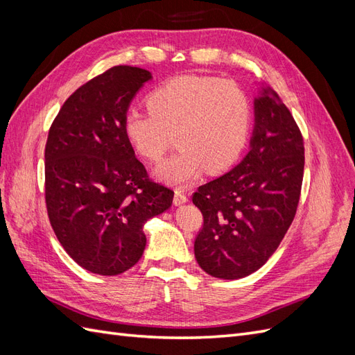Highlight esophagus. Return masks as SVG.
Listing matches in <instances>:
<instances>
[{"label":"esophagus","mask_w":355,"mask_h":355,"mask_svg":"<svg viewBox=\"0 0 355 355\" xmlns=\"http://www.w3.org/2000/svg\"><path fill=\"white\" fill-rule=\"evenodd\" d=\"M173 202H175V206H182V204L188 202V197L182 191L176 189L175 191V197H173Z\"/></svg>","instance_id":"obj_1"}]
</instances>
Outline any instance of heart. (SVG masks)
<instances>
[{"label": "heart", "instance_id": "b5f03b06", "mask_svg": "<svg viewBox=\"0 0 355 355\" xmlns=\"http://www.w3.org/2000/svg\"><path fill=\"white\" fill-rule=\"evenodd\" d=\"M149 110H128L124 133L135 151L157 163L176 142L179 151L155 168L161 182L184 188L202 170L218 173L240 157L250 133V99L240 84L182 75L148 96Z\"/></svg>", "mask_w": 355, "mask_h": 355}]
</instances>
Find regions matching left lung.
Returning a JSON list of instances; mask_svg holds the SVG:
<instances>
[{
    "label": "left lung",
    "mask_w": 355,
    "mask_h": 355,
    "mask_svg": "<svg viewBox=\"0 0 355 355\" xmlns=\"http://www.w3.org/2000/svg\"><path fill=\"white\" fill-rule=\"evenodd\" d=\"M293 115L270 85L254 98L250 149L228 173L201 185L192 202L202 213L194 243L201 270L237 280L270 259L293 222L305 164Z\"/></svg>",
    "instance_id": "obj_1"
}]
</instances>
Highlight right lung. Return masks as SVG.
<instances>
[{
  "label": "right lung",
  "instance_id": "1",
  "mask_svg": "<svg viewBox=\"0 0 355 355\" xmlns=\"http://www.w3.org/2000/svg\"><path fill=\"white\" fill-rule=\"evenodd\" d=\"M149 71L120 65L75 90L46 144V204L59 243L84 270L118 275L141 259L148 219L173 191L149 179L124 133V116Z\"/></svg>",
  "mask_w": 355,
  "mask_h": 355
}]
</instances>
